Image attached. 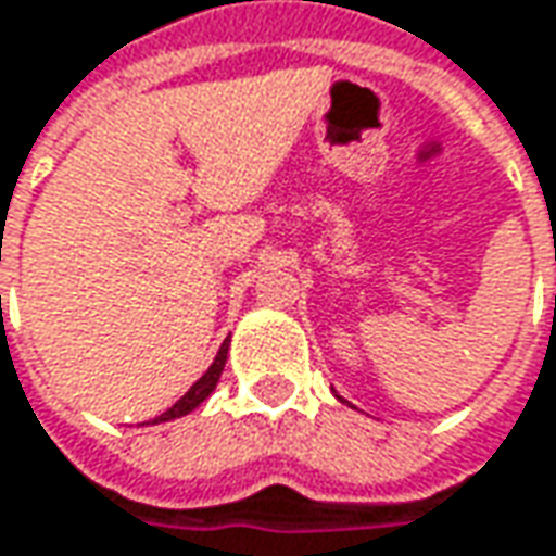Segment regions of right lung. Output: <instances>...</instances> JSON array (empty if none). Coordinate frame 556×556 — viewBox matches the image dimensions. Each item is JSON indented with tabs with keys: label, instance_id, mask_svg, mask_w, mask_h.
<instances>
[{
	"label": "right lung",
	"instance_id": "right-lung-1",
	"mask_svg": "<svg viewBox=\"0 0 556 556\" xmlns=\"http://www.w3.org/2000/svg\"><path fill=\"white\" fill-rule=\"evenodd\" d=\"M225 358H228V340H225L223 346H219V353H216V358H213V365L203 371V377L188 390V393L173 405V408H166L161 417H154L151 424H166V420H176V417H185L191 415L201 402H206L210 399V393L216 390V383H219V377H223V368H225Z\"/></svg>",
	"mask_w": 556,
	"mask_h": 556
}]
</instances>
